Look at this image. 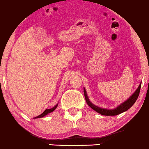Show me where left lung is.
<instances>
[{"label":"left lung","instance_id":"left-lung-1","mask_svg":"<svg viewBox=\"0 0 149 149\" xmlns=\"http://www.w3.org/2000/svg\"><path fill=\"white\" fill-rule=\"evenodd\" d=\"M140 87H141V83L140 84L139 87H138V89H136L135 93H134L131 97H129V99L127 100L125 102L121 104V105H119L117 108H116V109H113V110L102 109V108L97 107H96V106H95L94 104H93L89 100V98H88V97H87L86 91H85V88L83 89V91H84L85 100H86L87 104H88L89 107L91 108V109H92L93 110H94L95 111L97 112V113L101 114V115H102L114 116V115H119V114H121L122 113H123V112L127 111L130 108H131L132 107V105L135 103L136 100L138 99V95H139V93H140Z\"/></svg>","mask_w":149,"mask_h":149}]
</instances>
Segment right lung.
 Returning a JSON list of instances; mask_svg holds the SVG:
<instances>
[{"label": "right lung", "mask_w": 149, "mask_h": 149, "mask_svg": "<svg viewBox=\"0 0 149 149\" xmlns=\"http://www.w3.org/2000/svg\"><path fill=\"white\" fill-rule=\"evenodd\" d=\"M57 107H58V104L55 106L54 107H53L52 109H46L45 111L43 112V113H42L41 114V115H40L37 116V117H34V119H36V118H40V117H44V116H45L46 115H47V114L50 113H52V112L54 111V110L56 109Z\"/></svg>", "instance_id": "1"}]
</instances>
